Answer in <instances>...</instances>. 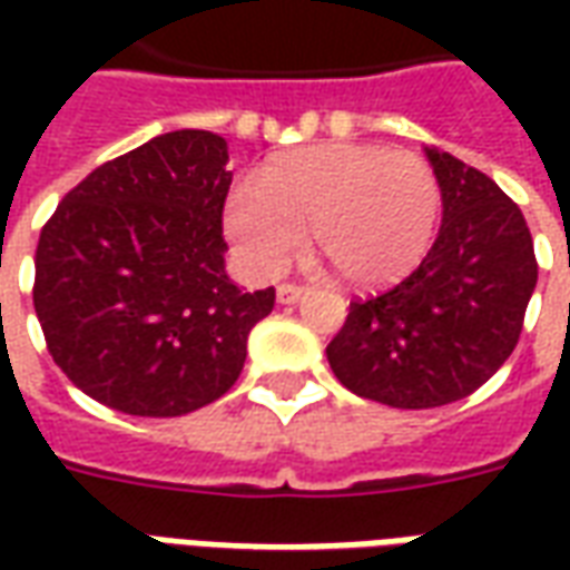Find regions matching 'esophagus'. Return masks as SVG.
Segmentation results:
<instances>
[{
    "label": "esophagus",
    "instance_id": "esophagus-1",
    "mask_svg": "<svg viewBox=\"0 0 570 570\" xmlns=\"http://www.w3.org/2000/svg\"><path fill=\"white\" fill-rule=\"evenodd\" d=\"M274 298H277V305H296L302 298V289L296 284H281L274 289Z\"/></svg>",
    "mask_w": 570,
    "mask_h": 570
}]
</instances>
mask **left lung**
I'll return each mask as SVG.
<instances>
[{"mask_svg":"<svg viewBox=\"0 0 570 570\" xmlns=\"http://www.w3.org/2000/svg\"><path fill=\"white\" fill-rule=\"evenodd\" d=\"M228 142L170 130L85 176L36 247L32 305L79 391L128 415L179 419L232 391L274 289L228 274Z\"/></svg>","mask_w":570,"mask_h":570,"instance_id":"left-lung-1","label":"left lung"}]
</instances>
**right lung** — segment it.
<instances>
[{"instance_id": "1", "label": "right lung", "mask_w": 570, "mask_h": 570, "mask_svg": "<svg viewBox=\"0 0 570 570\" xmlns=\"http://www.w3.org/2000/svg\"><path fill=\"white\" fill-rule=\"evenodd\" d=\"M442 223L403 284L351 302L326 347L351 394L394 409L464 400L513 354L538 265L513 200L449 151L428 149Z\"/></svg>"}]
</instances>
